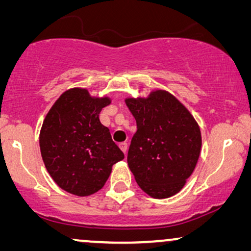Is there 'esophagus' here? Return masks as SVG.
<instances>
[{"label":"esophagus","instance_id":"1","mask_svg":"<svg viewBox=\"0 0 251 251\" xmlns=\"http://www.w3.org/2000/svg\"><path fill=\"white\" fill-rule=\"evenodd\" d=\"M120 149H121V151L125 154H126V151H128V144L126 143H120Z\"/></svg>","mask_w":251,"mask_h":251}]
</instances>
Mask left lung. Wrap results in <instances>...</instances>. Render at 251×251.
Segmentation results:
<instances>
[{
	"label": "left lung",
	"mask_w": 251,
	"mask_h": 251,
	"mask_svg": "<svg viewBox=\"0 0 251 251\" xmlns=\"http://www.w3.org/2000/svg\"><path fill=\"white\" fill-rule=\"evenodd\" d=\"M126 104L137 123L126 159L137 184L152 198L173 197L198 163L202 145L199 125L164 90L152 91L147 98H126Z\"/></svg>",
	"instance_id": "1"
}]
</instances>
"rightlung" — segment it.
Instances as JSON below:
<instances>
[{
  "instance_id": "obj_1",
  "label": "right lung",
  "mask_w": 251,
  "mask_h": 251,
  "mask_svg": "<svg viewBox=\"0 0 251 251\" xmlns=\"http://www.w3.org/2000/svg\"><path fill=\"white\" fill-rule=\"evenodd\" d=\"M109 104L108 97H91L87 89L73 88L57 99L44 119L41 155L54 183L68 193H96L113 164L125 159L109 129L99 121V113Z\"/></svg>"
}]
</instances>
